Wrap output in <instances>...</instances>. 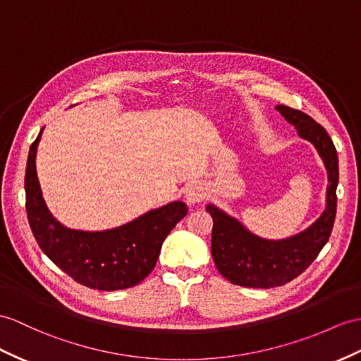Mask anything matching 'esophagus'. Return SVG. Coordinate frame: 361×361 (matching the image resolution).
<instances>
[{
  "label": "esophagus",
  "mask_w": 361,
  "mask_h": 361,
  "mask_svg": "<svg viewBox=\"0 0 361 361\" xmlns=\"http://www.w3.org/2000/svg\"><path fill=\"white\" fill-rule=\"evenodd\" d=\"M185 199L188 205H195L199 204L202 199H205V188L202 183H191V185L185 191Z\"/></svg>",
  "instance_id": "34e87169"
}]
</instances>
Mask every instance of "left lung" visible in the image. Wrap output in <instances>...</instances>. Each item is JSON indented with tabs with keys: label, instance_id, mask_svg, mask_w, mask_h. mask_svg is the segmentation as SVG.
I'll list each match as a JSON object with an SVG mask.
<instances>
[{
	"label": "left lung",
	"instance_id": "obj_1",
	"mask_svg": "<svg viewBox=\"0 0 361 361\" xmlns=\"http://www.w3.org/2000/svg\"><path fill=\"white\" fill-rule=\"evenodd\" d=\"M277 111L294 126L300 137L317 148L326 166L329 185L326 208L305 231L282 240H268L252 234L237 219L213 204L207 211L213 217L211 254L219 272L231 283L245 288L282 286L300 276L329 240L337 211L338 156L332 139L320 124L300 110L277 105Z\"/></svg>",
	"mask_w": 361,
	"mask_h": 361
}]
</instances>
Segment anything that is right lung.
<instances>
[{
  "label": "right lung",
  "mask_w": 361,
  "mask_h": 361,
  "mask_svg": "<svg viewBox=\"0 0 361 361\" xmlns=\"http://www.w3.org/2000/svg\"><path fill=\"white\" fill-rule=\"evenodd\" d=\"M30 145L25 166V209L42 252L78 283L99 291L137 285L154 269L162 242L188 213L180 200L150 209L126 225L105 231H79L59 224L42 197L37 176V148Z\"/></svg>",
  "instance_id": "obj_1"
}]
</instances>
